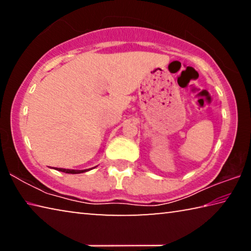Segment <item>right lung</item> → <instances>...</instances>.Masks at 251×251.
Here are the masks:
<instances>
[{"instance_id": "add662e5", "label": "right lung", "mask_w": 251, "mask_h": 251, "mask_svg": "<svg viewBox=\"0 0 251 251\" xmlns=\"http://www.w3.org/2000/svg\"><path fill=\"white\" fill-rule=\"evenodd\" d=\"M57 171L66 173V174H80V173H85L87 172L88 169H83V171H75V169H64V168H58Z\"/></svg>"}]
</instances>
